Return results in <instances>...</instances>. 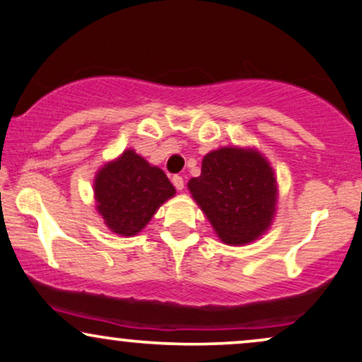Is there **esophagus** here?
<instances>
[{"mask_svg": "<svg viewBox=\"0 0 362 362\" xmlns=\"http://www.w3.org/2000/svg\"><path fill=\"white\" fill-rule=\"evenodd\" d=\"M173 185L176 186V189H180V191L185 188V180H182V176H177V174L176 176H173Z\"/></svg>", "mask_w": 362, "mask_h": 362, "instance_id": "1", "label": "esophagus"}]
</instances>
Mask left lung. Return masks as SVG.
<instances>
[{"label": "left lung", "instance_id": "obj_1", "mask_svg": "<svg viewBox=\"0 0 362 362\" xmlns=\"http://www.w3.org/2000/svg\"><path fill=\"white\" fill-rule=\"evenodd\" d=\"M223 242L248 243L265 228L276 204V177L257 149L220 147L203 158L202 176L188 182Z\"/></svg>", "mask_w": 362, "mask_h": 362}]
</instances>
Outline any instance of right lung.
<instances>
[{
  "label": "right lung",
  "mask_w": 362,
  "mask_h": 362,
  "mask_svg": "<svg viewBox=\"0 0 362 362\" xmlns=\"http://www.w3.org/2000/svg\"><path fill=\"white\" fill-rule=\"evenodd\" d=\"M93 193L97 209L110 228L120 235H134L151 220L176 189L163 169L126 149L117 159L104 164L95 174Z\"/></svg>",
  "instance_id": "add662e5"
}]
</instances>
